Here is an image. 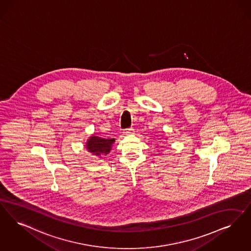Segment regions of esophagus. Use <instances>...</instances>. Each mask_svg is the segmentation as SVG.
Masks as SVG:
<instances>
[{"instance_id": "34e87169", "label": "esophagus", "mask_w": 251, "mask_h": 251, "mask_svg": "<svg viewBox=\"0 0 251 251\" xmlns=\"http://www.w3.org/2000/svg\"><path fill=\"white\" fill-rule=\"evenodd\" d=\"M125 134H130V133H133V129L132 128H128L126 130H124L123 131Z\"/></svg>"}]
</instances>
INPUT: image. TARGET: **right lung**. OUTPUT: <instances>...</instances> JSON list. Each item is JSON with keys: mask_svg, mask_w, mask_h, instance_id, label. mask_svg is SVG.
Wrapping results in <instances>:
<instances>
[{"mask_svg": "<svg viewBox=\"0 0 251 251\" xmlns=\"http://www.w3.org/2000/svg\"><path fill=\"white\" fill-rule=\"evenodd\" d=\"M114 142V138L105 139L92 135L86 143V149L93 155L101 158V155H107L110 152Z\"/></svg>", "mask_w": 251, "mask_h": 251, "instance_id": "1", "label": "right lung"}]
</instances>
